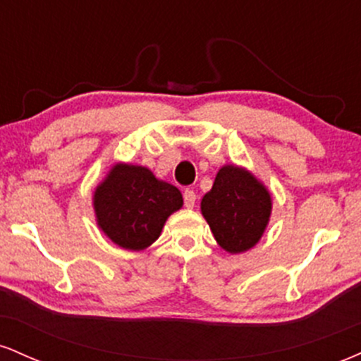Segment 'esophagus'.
Masks as SVG:
<instances>
[{
    "label": "esophagus",
    "instance_id": "34e87169",
    "mask_svg": "<svg viewBox=\"0 0 361 361\" xmlns=\"http://www.w3.org/2000/svg\"><path fill=\"white\" fill-rule=\"evenodd\" d=\"M183 200H185V205L188 207V209H193L195 202H197V193H195L193 190L186 188L183 192Z\"/></svg>",
    "mask_w": 361,
    "mask_h": 361
}]
</instances>
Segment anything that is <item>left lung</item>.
Returning <instances> with one entry per match:
<instances>
[{
	"mask_svg": "<svg viewBox=\"0 0 361 361\" xmlns=\"http://www.w3.org/2000/svg\"><path fill=\"white\" fill-rule=\"evenodd\" d=\"M202 215L222 250L238 255L251 250L267 229L271 195L247 169L226 164L202 198Z\"/></svg>",
	"mask_w": 361,
	"mask_h": 361,
	"instance_id": "8db88e82",
	"label": "left lung"
}]
</instances>
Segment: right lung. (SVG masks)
I'll return each mask as SVG.
<instances>
[{"instance_id": "add662e5", "label": "right lung", "mask_w": 361, "mask_h": 361, "mask_svg": "<svg viewBox=\"0 0 361 361\" xmlns=\"http://www.w3.org/2000/svg\"><path fill=\"white\" fill-rule=\"evenodd\" d=\"M93 207L98 227L111 241L142 251L159 238L169 215L183 207V197L151 169L117 163L94 190Z\"/></svg>"}]
</instances>
